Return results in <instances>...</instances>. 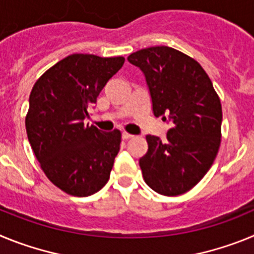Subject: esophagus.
<instances>
[{"label": "esophagus", "instance_id": "obj_1", "mask_svg": "<svg viewBox=\"0 0 254 254\" xmlns=\"http://www.w3.org/2000/svg\"><path fill=\"white\" fill-rule=\"evenodd\" d=\"M132 137H133V134L128 133V132H123V133H122L123 140H128V138H132Z\"/></svg>", "mask_w": 254, "mask_h": 254}]
</instances>
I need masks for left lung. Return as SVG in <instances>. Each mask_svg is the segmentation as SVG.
<instances>
[{
	"instance_id": "left-lung-1",
	"label": "left lung",
	"mask_w": 254,
	"mask_h": 254,
	"mask_svg": "<svg viewBox=\"0 0 254 254\" xmlns=\"http://www.w3.org/2000/svg\"><path fill=\"white\" fill-rule=\"evenodd\" d=\"M145 75L155 117L170 121L167 141L147 134L140 159L146 185L164 196L194 187L211 168L221 142L219 95L201 64L170 47H150L128 56Z\"/></svg>"
}]
</instances>
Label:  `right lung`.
<instances>
[{
  "label": "right lung",
  "instance_id": "obj_1",
  "mask_svg": "<svg viewBox=\"0 0 254 254\" xmlns=\"http://www.w3.org/2000/svg\"><path fill=\"white\" fill-rule=\"evenodd\" d=\"M123 64V57L75 53L47 69L31 89L29 142L47 178L71 196H91L111 176L121 131L103 132L84 120Z\"/></svg>",
  "mask_w": 254,
  "mask_h": 254
}]
</instances>
